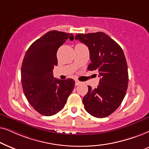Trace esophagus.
<instances>
[{
    "mask_svg": "<svg viewBox=\"0 0 149 149\" xmlns=\"http://www.w3.org/2000/svg\"><path fill=\"white\" fill-rule=\"evenodd\" d=\"M80 84V82H79L78 80H76V86H78V85Z\"/></svg>",
    "mask_w": 149,
    "mask_h": 149,
    "instance_id": "34e87169",
    "label": "esophagus"
}]
</instances>
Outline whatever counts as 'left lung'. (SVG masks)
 Returning <instances> with one entry per match:
<instances>
[{
    "label": "left lung",
    "mask_w": 149,
    "mask_h": 149,
    "mask_svg": "<svg viewBox=\"0 0 149 149\" xmlns=\"http://www.w3.org/2000/svg\"><path fill=\"white\" fill-rule=\"evenodd\" d=\"M75 39L88 47L91 63L88 70H97V88L88 86L83 104L87 112L96 118L112 114L121 104L128 87L127 64L119 45L102 32L78 34Z\"/></svg>",
    "instance_id": "8db88e82"
}]
</instances>
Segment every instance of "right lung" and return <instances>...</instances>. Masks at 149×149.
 Segmentation results:
<instances>
[{
    "instance_id": "1",
    "label": "right lung",
    "mask_w": 149,
    "mask_h": 149,
    "mask_svg": "<svg viewBox=\"0 0 149 149\" xmlns=\"http://www.w3.org/2000/svg\"><path fill=\"white\" fill-rule=\"evenodd\" d=\"M73 38L71 33L50 31L32 43L24 57L21 69L24 93L33 108L43 116H52L62 110L74 88L73 79L59 80L52 72L58 65V49Z\"/></svg>"
}]
</instances>
